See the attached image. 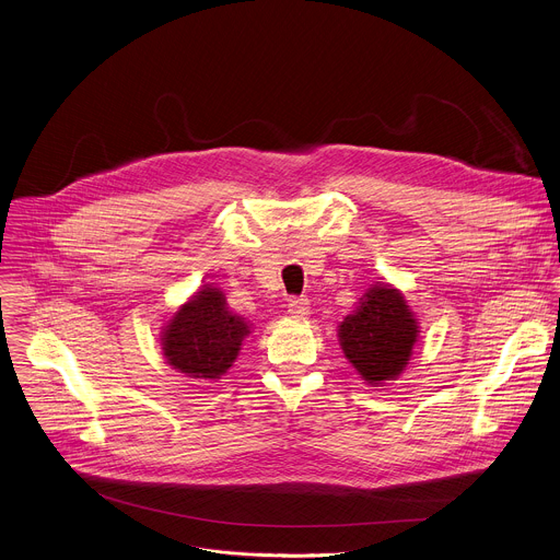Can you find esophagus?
<instances>
[{"instance_id":"34e87169","label":"esophagus","mask_w":560,"mask_h":560,"mask_svg":"<svg viewBox=\"0 0 560 560\" xmlns=\"http://www.w3.org/2000/svg\"><path fill=\"white\" fill-rule=\"evenodd\" d=\"M288 312H290V316H294V318H307V314H310V301L303 299V296H294V299L288 301Z\"/></svg>"}]
</instances>
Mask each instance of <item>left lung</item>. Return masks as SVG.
I'll use <instances>...</instances> for the list:
<instances>
[{
	"label": "left lung",
	"instance_id": "8db88e82",
	"mask_svg": "<svg viewBox=\"0 0 560 560\" xmlns=\"http://www.w3.org/2000/svg\"><path fill=\"white\" fill-rule=\"evenodd\" d=\"M419 318L404 292L376 281L339 324V346L357 374L372 387L396 381L419 341Z\"/></svg>",
	"mask_w": 560,
	"mask_h": 560
}]
</instances>
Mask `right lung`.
<instances>
[{
	"mask_svg": "<svg viewBox=\"0 0 560 560\" xmlns=\"http://www.w3.org/2000/svg\"><path fill=\"white\" fill-rule=\"evenodd\" d=\"M253 324L232 312L214 285L199 288L162 328L166 363L197 381L221 378L242 352Z\"/></svg>",
	"mask_w": 560,
	"mask_h": 560,
	"instance_id": "1",
	"label": "right lung"
}]
</instances>
